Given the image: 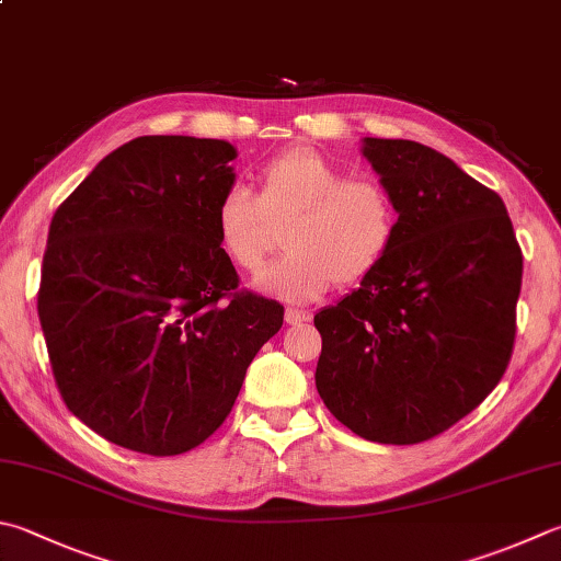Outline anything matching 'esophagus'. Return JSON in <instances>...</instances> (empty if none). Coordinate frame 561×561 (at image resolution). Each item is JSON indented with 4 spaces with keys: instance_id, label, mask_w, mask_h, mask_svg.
I'll list each match as a JSON object with an SVG mask.
<instances>
[{
    "instance_id": "34e87169",
    "label": "esophagus",
    "mask_w": 561,
    "mask_h": 561,
    "mask_svg": "<svg viewBox=\"0 0 561 561\" xmlns=\"http://www.w3.org/2000/svg\"><path fill=\"white\" fill-rule=\"evenodd\" d=\"M310 320V312L308 310H298V308H288L285 310V322L288 324H302Z\"/></svg>"
}]
</instances>
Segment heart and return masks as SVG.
Wrapping results in <instances>:
<instances>
[{
	"label": "heart",
	"mask_w": 561,
	"mask_h": 561,
	"mask_svg": "<svg viewBox=\"0 0 561 561\" xmlns=\"http://www.w3.org/2000/svg\"><path fill=\"white\" fill-rule=\"evenodd\" d=\"M259 195L229 185L213 209L217 247L241 273L256 271L273 244L271 225H283V259L256 285L288 302L320 298L336 283H364L396 247L400 213L390 187L376 175H348L332 158L290 149L261 165Z\"/></svg>",
	"instance_id": "b5f03b06"
}]
</instances>
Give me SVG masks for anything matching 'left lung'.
<instances>
[{
  "label": "left lung",
  "mask_w": 561,
  "mask_h": 561,
  "mask_svg": "<svg viewBox=\"0 0 561 561\" xmlns=\"http://www.w3.org/2000/svg\"><path fill=\"white\" fill-rule=\"evenodd\" d=\"M393 193L396 247L371 278L314 314V383L358 437L417 445L499 386L515 344L523 251L503 199L430 146L364 139Z\"/></svg>",
  "instance_id": "obj_1"
}]
</instances>
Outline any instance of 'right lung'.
Returning <instances> with one entry per match:
<instances>
[{
  "label": "right lung",
  "instance_id": "1",
  "mask_svg": "<svg viewBox=\"0 0 561 561\" xmlns=\"http://www.w3.org/2000/svg\"><path fill=\"white\" fill-rule=\"evenodd\" d=\"M237 149L139 136L94 165L50 219L38 320L68 410L124 449H195L234 408L283 305L239 290L213 209Z\"/></svg>",
  "mask_w": 561,
  "mask_h": 561
}]
</instances>
